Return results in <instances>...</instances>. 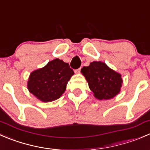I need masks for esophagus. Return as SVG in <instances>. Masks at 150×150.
<instances>
[{
    "label": "esophagus",
    "mask_w": 150,
    "mask_h": 150,
    "mask_svg": "<svg viewBox=\"0 0 150 150\" xmlns=\"http://www.w3.org/2000/svg\"><path fill=\"white\" fill-rule=\"evenodd\" d=\"M81 68H79V69H75V73H81Z\"/></svg>",
    "instance_id": "esophagus-1"
}]
</instances>
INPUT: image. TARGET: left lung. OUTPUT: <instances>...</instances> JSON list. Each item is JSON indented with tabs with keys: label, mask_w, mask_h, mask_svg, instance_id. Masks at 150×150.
Returning <instances> with one entry per match:
<instances>
[{
	"label": "left lung",
	"mask_w": 150,
	"mask_h": 150,
	"mask_svg": "<svg viewBox=\"0 0 150 150\" xmlns=\"http://www.w3.org/2000/svg\"><path fill=\"white\" fill-rule=\"evenodd\" d=\"M81 72L97 100H110L121 91L123 83L121 74L110 69L104 62H91L88 67H83Z\"/></svg>",
	"instance_id": "1"
}]
</instances>
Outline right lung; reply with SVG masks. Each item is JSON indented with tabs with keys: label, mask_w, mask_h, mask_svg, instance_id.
Masks as SVG:
<instances>
[{
	"label": "right lung",
	"mask_w": 150,
	"mask_h": 150,
	"mask_svg": "<svg viewBox=\"0 0 150 150\" xmlns=\"http://www.w3.org/2000/svg\"><path fill=\"white\" fill-rule=\"evenodd\" d=\"M73 75L69 64L59 59H53L44 67L30 74L27 88L40 101H54L64 93L68 81Z\"/></svg>",
	"instance_id": "obj_1"
}]
</instances>
